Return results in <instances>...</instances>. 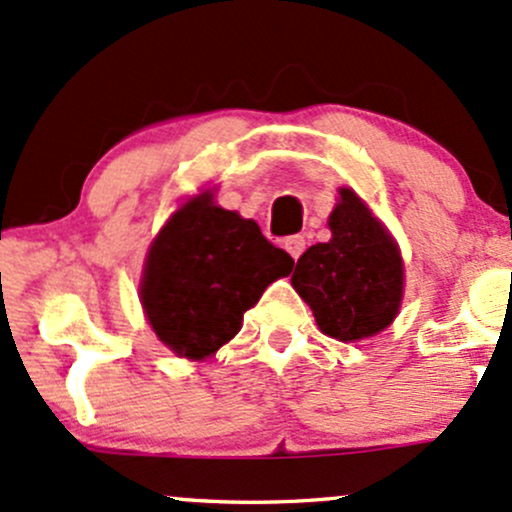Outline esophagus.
<instances>
[{"instance_id":"34e87169","label":"esophagus","mask_w":512,"mask_h":512,"mask_svg":"<svg viewBox=\"0 0 512 512\" xmlns=\"http://www.w3.org/2000/svg\"><path fill=\"white\" fill-rule=\"evenodd\" d=\"M304 249H307V239H304L302 234H295V237L285 239V251L295 258V261L304 254Z\"/></svg>"}]
</instances>
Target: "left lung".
<instances>
[{"instance_id":"8db88e82","label":"left lung","mask_w":512,"mask_h":512,"mask_svg":"<svg viewBox=\"0 0 512 512\" xmlns=\"http://www.w3.org/2000/svg\"><path fill=\"white\" fill-rule=\"evenodd\" d=\"M333 237L297 261L292 287L312 307L326 336L360 341L392 324L404 292V268L394 239L348 188L331 212Z\"/></svg>"}]
</instances>
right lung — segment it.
Returning <instances> with one entry per match:
<instances>
[{"instance_id":"right-lung-1","label":"right lung","mask_w":512,"mask_h":512,"mask_svg":"<svg viewBox=\"0 0 512 512\" xmlns=\"http://www.w3.org/2000/svg\"><path fill=\"white\" fill-rule=\"evenodd\" d=\"M295 261L254 220L203 193L171 215L147 254L140 297L159 341L200 360L237 336L246 309Z\"/></svg>"}]
</instances>
